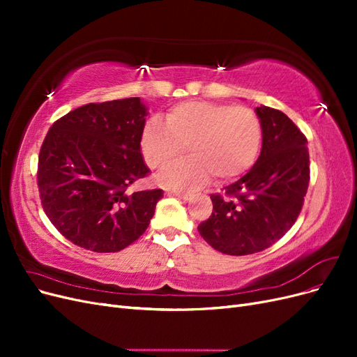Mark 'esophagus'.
Returning <instances> with one entry per match:
<instances>
[{
	"label": "esophagus",
	"mask_w": 357,
	"mask_h": 357,
	"mask_svg": "<svg viewBox=\"0 0 357 357\" xmlns=\"http://www.w3.org/2000/svg\"><path fill=\"white\" fill-rule=\"evenodd\" d=\"M169 195H176L181 199H189L190 198V193L189 192H176V190H171Z\"/></svg>",
	"instance_id": "1"
}]
</instances>
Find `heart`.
Instances as JSON below:
<instances>
[{
	"label": "heart",
	"instance_id": "b5f03b06",
	"mask_svg": "<svg viewBox=\"0 0 357 357\" xmlns=\"http://www.w3.org/2000/svg\"><path fill=\"white\" fill-rule=\"evenodd\" d=\"M262 137L261 119L248 107L186 101L172 107L165 122L147 119L139 146L153 169L167 167L188 147L190 158L162 171L158 180L169 189H192L211 174L219 180L244 174L255 164Z\"/></svg>",
	"mask_w": 357,
	"mask_h": 357
}]
</instances>
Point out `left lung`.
<instances>
[{"label": "left lung", "mask_w": 357, "mask_h": 357, "mask_svg": "<svg viewBox=\"0 0 357 357\" xmlns=\"http://www.w3.org/2000/svg\"><path fill=\"white\" fill-rule=\"evenodd\" d=\"M262 152L238 181L213 193V213L199 223L202 238L218 252L244 256L271 247L294 226L310 183L307 137L271 107H257Z\"/></svg>", "instance_id": "left-lung-1"}]
</instances>
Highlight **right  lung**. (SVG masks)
Masks as SVG:
<instances>
[{
    "mask_svg": "<svg viewBox=\"0 0 357 357\" xmlns=\"http://www.w3.org/2000/svg\"><path fill=\"white\" fill-rule=\"evenodd\" d=\"M139 98L91 102L53 123L41 144L43 210L68 241L96 253L132 244L153 218L162 189L132 192L149 176L142 156Z\"/></svg>",
    "mask_w": 357,
    "mask_h": 357,
    "instance_id": "1",
    "label": "right lung"
}]
</instances>
